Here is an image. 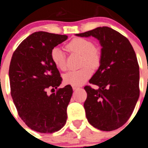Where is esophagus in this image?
Masks as SVG:
<instances>
[{"mask_svg":"<svg viewBox=\"0 0 148 148\" xmlns=\"http://www.w3.org/2000/svg\"><path fill=\"white\" fill-rule=\"evenodd\" d=\"M72 88L73 90H77V89H79V87H78V86H72Z\"/></svg>","mask_w":148,"mask_h":148,"instance_id":"esophagus-1","label":"esophagus"}]
</instances>
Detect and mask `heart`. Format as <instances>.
<instances>
[{"label":"heart","mask_w":148,"mask_h":148,"mask_svg":"<svg viewBox=\"0 0 148 148\" xmlns=\"http://www.w3.org/2000/svg\"><path fill=\"white\" fill-rule=\"evenodd\" d=\"M66 48L69 51L82 54V66L88 64L92 69H97L100 65L101 53L96 49L95 45L90 40L83 38H74L68 43ZM51 58L56 67L61 71H66L67 69L66 57L62 49L54 47L51 51ZM89 66H84L77 71L66 73L63 76L65 83L72 86L83 85L92 75V70Z\"/></svg>","instance_id":"heart-1"}]
</instances>
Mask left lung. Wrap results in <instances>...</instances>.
I'll return each mask as SVG.
<instances>
[{
  "instance_id": "obj_1",
  "label": "left lung",
  "mask_w": 148,
  "mask_h": 148,
  "mask_svg": "<svg viewBox=\"0 0 148 148\" xmlns=\"http://www.w3.org/2000/svg\"><path fill=\"white\" fill-rule=\"evenodd\" d=\"M76 35L92 36L102 46L100 66L89 80L98 88H84L88 121L100 130H116L128 120L139 97V67L135 51L125 36L108 26Z\"/></svg>"
}]
</instances>
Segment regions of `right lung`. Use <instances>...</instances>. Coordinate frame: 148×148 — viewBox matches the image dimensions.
Listing matches in <instances>:
<instances>
[{
    "mask_svg": "<svg viewBox=\"0 0 148 148\" xmlns=\"http://www.w3.org/2000/svg\"><path fill=\"white\" fill-rule=\"evenodd\" d=\"M67 38V35L34 32L22 41L12 57L9 76L13 102L21 119L37 132H56L66 122L71 86L58 89L51 95L46 90L57 89L62 82L51 51Z\"/></svg>",
    "mask_w": 148,
    "mask_h": 148,
    "instance_id": "1",
    "label": "right lung"
}]
</instances>
